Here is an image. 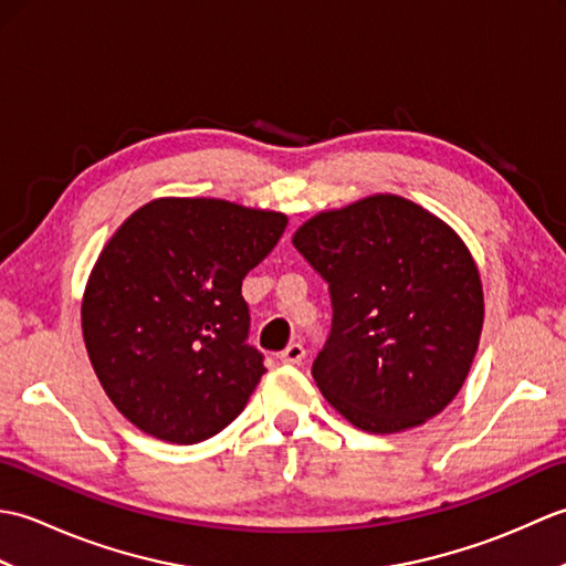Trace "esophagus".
I'll return each instance as SVG.
<instances>
[{
	"mask_svg": "<svg viewBox=\"0 0 566 566\" xmlns=\"http://www.w3.org/2000/svg\"><path fill=\"white\" fill-rule=\"evenodd\" d=\"M304 357H306V350H304L302 343H290L280 353V359H282V363H286V365H298Z\"/></svg>",
	"mask_w": 566,
	"mask_h": 566,
	"instance_id": "obj_1",
	"label": "esophagus"
}]
</instances>
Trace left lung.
<instances>
[{"instance_id":"obj_1","label":"left lung","mask_w":566,"mask_h":566,"mask_svg":"<svg viewBox=\"0 0 566 566\" xmlns=\"http://www.w3.org/2000/svg\"><path fill=\"white\" fill-rule=\"evenodd\" d=\"M294 248L331 292V335L311 367L328 403L379 436L438 416L462 389L484 323L462 238L413 201L375 195L314 216Z\"/></svg>"}]
</instances>
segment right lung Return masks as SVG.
I'll return each instance as SVG.
<instances>
[{
    "instance_id": "right-lung-1",
    "label": "right lung",
    "mask_w": 566,
    "mask_h": 566,
    "mask_svg": "<svg viewBox=\"0 0 566 566\" xmlns=\"http://www.w3.org/2000/svg\"><path fill=\"white\" fill-rule=\"evenodd\" d=\"M286 216L223 199H155L104 245L82 298L102 387L148 436L195 444L243 411L264 375L240 286Z\"/></svg>"
}]
</instances>
